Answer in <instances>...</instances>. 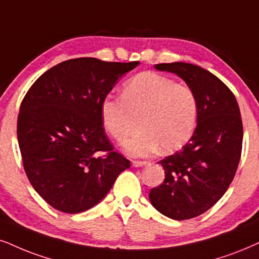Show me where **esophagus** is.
<instances>
[{
    "instance_id": "obj_1",
    "label": "esophagus",
    "mask_w": 259,
    "mask_h": 259,
    "mask_svg": "<svg viewBox=\"0 0 259 259\" xmlns=\"http://www.w3.org/2000/svg\"><path fill=\"white\" fill-rule=\"evenodd\" d=\"M133 166L134 167H142V166L146 165V161H137V160H135V161H133Z\"/></svg>"
}]
</instances>
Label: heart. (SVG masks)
<instances>
[{
	"instance_id": "b5f03b06",
	"label": "heart",
	"mask_w": 259,
	"mask_h": 259,
	"mask_svg": "<svg viewBox=\"0 0 259 259\" xmlns=\"http://www.w3.org/2000/svg\"><path fill=\"white\" fill-rule=\"evenodd\" d=\"M143 113L140 133L124 143L133 156H148L182 148L191 139L197 124L198 103L189 86L172 78L145 71L124 84L123 98L106 97L101 101V122L118 142L129 135L132 114Z\"/></svg>"
}]
</instances>
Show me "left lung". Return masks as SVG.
<instances>
[{
  "label": "left lung",
  "mask_w": 259,
  "mask_h": 259,
  "mask_svg": "<svg viewBox=\"0 0 259 259\" xmlns=\"http://www.w3.org/2000/svg\"><path fill=\"white\" fill-rule=\"evenodd\" d=\"M176 74L195 92L197 125L182 150L158 163L165 181L149 192L156 210L188 220L210 209L233 181L243 146V122L237 99L220 78L198 65L175 62L154 65Z\"/></svg>",
  "instance_id": "8db88e82"
}]
</instances>
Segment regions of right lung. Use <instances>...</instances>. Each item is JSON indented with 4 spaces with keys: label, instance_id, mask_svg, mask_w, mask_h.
<instances>
[{
    "label": "right lung",
    "instance_id": "1",
    "mask_svg": "<svg viewBox=\"0 0 259 259\" xmlns=\"http://www.w3.org/2000/svg\"><path fill=\"white\" fill-rule=\"evenodd\" d=\"M139 64L74 58L52 67L28 90L18 117L19 147L29 183L51 207L86 211L130 167L107 140L100 105Z\"/></svg>",
    "mask_w": 259,
    "mask_h": 259
}]
</instances>
